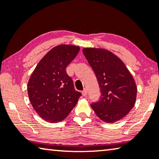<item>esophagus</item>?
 Listing matches in <instances>:
<instances>
[{
    "label": "esophagus",
    "mask_w": 159,
    "mask_h": 159,
    "mask_svg": "<svg viewBox=\"0 0 159 159\" xmlns=\"http://www.w3.org/2000/svg\"><path fill=\"white\" fill-rule=\"evenodd\" d=\"M82 94L84 97H86V96L87 95V89H84V90L82 91Z\"/></svg>",
    "instance_id": "1"
}]
</instances>
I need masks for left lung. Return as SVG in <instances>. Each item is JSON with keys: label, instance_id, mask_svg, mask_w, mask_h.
I'll return each instance as SVG.
<instances>
[{"label": "left lung", "instance_id": "obj_1", "mask_svg": "<svg viewBox=\"0 0 159 159\" xmlns=\"http://www.w3.org/2000/svg\"><path fill=\"white\" fill-rule=\"evenodd\" d=\"M83 53L94 72L101 97L91 104L102 121L113 123L125 117L135 103L137 87L124 62L104 49L84 48Z\"/></svg>", "mask_w": 159, "mask_h": 159}]
</instances>
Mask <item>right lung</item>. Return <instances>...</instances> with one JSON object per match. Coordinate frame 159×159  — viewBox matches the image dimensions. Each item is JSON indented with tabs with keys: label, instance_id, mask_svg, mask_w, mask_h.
<instances>
[{
	"label": "right lung",
	"instance_id": "add662e5",
	"mask_svg": "<svg viewBox=\"0 0 159 159\" xmlns=\"http://www.w3.org/2000/svg\"><path fill=\"white\" fill-rule=\"evenodd\" d=\"M79 50V47L68 44L55 47L42 57L31 75L29 98L36 112L45 121L63 120L81 96L66 73L67 66Z\"/></svg>",
	"mask_w": 159,
	"mask_h": 159
}]
</instances>
